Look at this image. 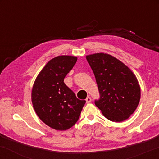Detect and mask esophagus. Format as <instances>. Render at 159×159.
Here are the masks:
<instances>
[{
	"label": "esophagus",
	"mask_w": 159,
	"mask_h": 159,
	"mask_svg": "<svg viewBox=\"0 0 159 159\" xmlns=\"http://www.w3.org/2000/svg\"><path fill=\"white\" fill-rule=\"evenodd\" d=\"M91 101H92L91 98L90 97V96H87V98H86V102H87V103H90Z\"/></svg>",
	"instance_id": "1"
}]
</instances>
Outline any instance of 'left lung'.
<instances>
[{
  "instance_id": "8db88e82",
  "label": "left lung",
  "mask_w": 159,
  "mask_h": 159,
  "mask_svg": "<svg viewBox=\"0 0 159 159\" xmlns=\"http://www.w3.org/2000/svg\"><path fill=\"white\" fill-rule=\"evenodd\" d=\"M93 72L99 98L95 105L107 120H125L136 110L140 98V89L134 73L124 63L103 53L87 56Z\"/></svg>"
}]
</instances>
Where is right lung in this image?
<instances>
[{"label":"right lung","instance_id":"add662e5","mask_svg":"<svg viewBox=\"0 0 159 159\" xmlns=\"http://www.w3.org/2000/svg\"><path fill=\"white\" fill-rule=\"evenodd\" d=\"M77 57L58 56L45 66L34 82L32 103L40 120L56 130H66L77 123L84 100L76 97L64 83V78Z\"/></svg>","mask_w":159,"mask_h":159}]
</instances>
